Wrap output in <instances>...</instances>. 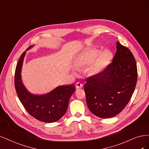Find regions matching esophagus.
Here are the masks:
<instances>
[{
    "label": "esophagus",
    "instance_id": "esophagus-1",
    "mask_svg": "<svg viewBox=\"0 0 149 149\" xmlns=\"http://www.w3.org/2000/svg\"><path fill=\"white\" fill-rule=\"evenodd\" d=\"M75 86H76V88L77 89H79V88H81L83 86V84H82L81 82H77V83L76 84V85H75Z\"/></svg>",
    "mask_w": 149,
    "mask_h": 149
}]
</instances>
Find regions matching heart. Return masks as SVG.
Listing matches in <instances>:
<instances>
[{"instance_id":"1","label":"heart","mask_w":149,"mask_h":149,"mask_svg":"<svg viewBox=\"0 0 149 149\" xmlns=\"http://www.w3.org/2000/svg\"><path fill=\"white\" fill-rule=\"evenodd\" d=\"M113 56L109 50L101 52L95 48H89L81 52L76 59L77 68L88 66L90 73L98 74L105 69L111 63Z\"/></svg>"}]
</instances>
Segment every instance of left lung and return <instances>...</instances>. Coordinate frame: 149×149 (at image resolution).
Listing matches in <instances>:
<instances>
[{"mask_svg":"<svg viewBox=\"0 0 149 149\" xmlns=\"http://www.w3.org/2000/svg\"><path fill=\"white\" fill-rule=\"evenodd\" d=\"M137 79V65L133 53L117 42L112 63L102 72L86 79L84 90L88 107L100 118L115 117L129 102Z\"/></svg>","mask_w":149,"mask_h":149,"instance_id":"1","label":"left lung"}]
</instances>
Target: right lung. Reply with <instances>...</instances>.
<instances>
[{"label":"right lung","mask_w":149,"mask_h":149,"mask_svg":"<svg viewBox=\"0 0 149 149\" xmlns=\"http://www.w3.org/2000/svg\"><path fill=\"white\" fill-rule=\"evenodd\" d=\"M32 46L29 47L30 49ZM26 52L21 55L15 74V86L16 93L23 106L32 117L45 123L59 120L65 113L70 97L75 91L74 85L58 86L47 94H31L21 80V68Z\"/></svg>","instance_id":"right-lung-1"}]
</instances>
